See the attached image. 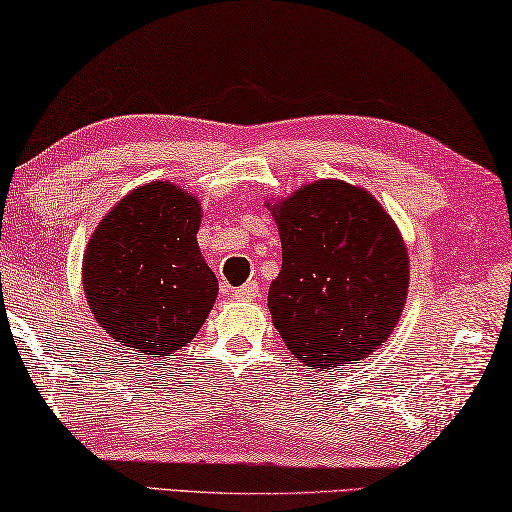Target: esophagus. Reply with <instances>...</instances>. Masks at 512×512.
I'll return each instance as SVG.
<instances>
[{
    "label": "esophagus",
    "instance_id": "esophagus-1",
    "mask_svg": "<svg viewBox=\"0 0 512 512\" xmlns=\"http://www.w3.org/2000/svg\"><path fill=\"white\" fill-rule=\"evenodd\" d=\"M255 294H257V282H246V285H243V287L232 289L230 296L234 300H253Z\"/></svg>",
    "mask_w": 512,
    "mask_h": 512
}]
</instances>
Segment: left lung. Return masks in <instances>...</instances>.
Returning a JSON list of instances; mask_svg holds the SVG:
<instances>
[{"instance_id":"1","label":"left lung","mask_w":512,"mask_h":512,"mask_svg":"<svg viewBox=\"0 0 512 512\" xmlns=\"http://www.w3.org/2000/svg\"><path fill=\"white\" fill-rule=\"evenodd\" d=\"M266 209L282 243L269 312L289 353L319 371L369 358L408 300L410 257L394 218L344 180L303 184Z\"/></svg>"}]
</instances>
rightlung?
Returning <instances> with one entry per match:
<instances>
[{
  "label": "right lung",
  "mask_w": 512,
  "mask_h": 512,
  "mask_svg": "<svg viewBox=\"0 0 512 512\" xmlns=\"http://www.w3.org/2000/svg\"><path fill=\"white\" fill-rule=\"evenodd\" d=\"M198 196L173 182L136 186L86 243L81 285L93 319L127 351L164 358L198 335L218 296L200 253Z\"/></svg>",
  "instance_id": "right-lung-1"
}]
</instances>
